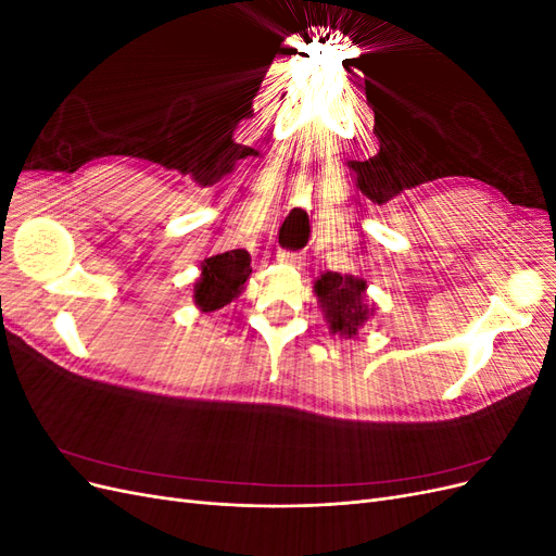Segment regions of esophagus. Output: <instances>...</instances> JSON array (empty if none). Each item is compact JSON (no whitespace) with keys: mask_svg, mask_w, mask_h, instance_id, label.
I'll list each match as a JSON object with an SVG mask.
<instances>
[{"mask_svg":"<svg viewBox=\"0 0 556 556\" xmlns=\"http://www.w3.org/2000/svg\"><path fill=\"white\" fill-rule=\"evenodd\" d=\"M278 262L285 264V266H290V268H301V266H304V257L296 255V252H288V250H280L278 252Z\"/></svg>","mask_w":556,"mask_h":556,"instance_id":"1","label":"esophagus"}]
</instances>
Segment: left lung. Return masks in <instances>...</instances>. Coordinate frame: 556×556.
Wrapping results in <instances>:
<instances>
[{
	"instance_id": "left-lung-1",
	"label": "left lung",
	"mask_w": 556,
	"mask_h": 556,
	"mask_svg": "<svg viewBox=\"0 0 556 556\" xmlns=\"http://www.w3.org/2000/svg\"><path fill=\"white\" fill-rule=\"evenodd\" d=\"M313 292L329 331L339 333L341 339H357L359 329L376 315V304L366 296L362 276L325 271L315 280Z\"/></svg>"
}]
</instances>
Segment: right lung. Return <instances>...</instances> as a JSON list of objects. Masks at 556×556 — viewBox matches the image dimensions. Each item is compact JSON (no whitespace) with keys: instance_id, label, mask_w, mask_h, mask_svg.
Returning <instances> with one entry per match:
<instances>
[{"instance_id":"1","label":"right lung","mask_w":556,"mask_h":556,"mask_svg":"<svg viewBox=\"0 0 556 556\" xmlns=\"http://www.w3.org/2000/svg\"><path fill=\"white\" fill-rule=\"evenodd\" d=\"M252 274L248 250H227L201 262V274L194 280L192 299L201 313H213L229 306L245 290Z\"/></svg>"}]
</instances>
